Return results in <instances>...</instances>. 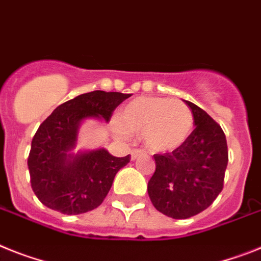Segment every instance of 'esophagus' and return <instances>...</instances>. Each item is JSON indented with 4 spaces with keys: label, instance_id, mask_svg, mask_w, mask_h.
<instances>
[{
    "label": "esophagus",
    "instance_id": "obj_1",
    "mask_svg": "<svg viewBox=\"0 0 261 261\" xmlns=\"http://www.w3.org/2000/svg\"><path fill=\"white\" fill-rule=\"evenodd\" d=\"M142 155H143V151L133 150L131 151V161H135V159H138V158L142 156Z\"/></svg>",
    "mask_w": 261,
    "mask_h": 261
}]
</instances>
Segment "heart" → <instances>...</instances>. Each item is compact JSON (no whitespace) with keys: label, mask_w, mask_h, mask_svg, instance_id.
Listing matches in <instances>:
<instances>
[{"label":"heart","mask_w":261,"mask_h":261,"mask_svg":"<svg viewBox=\"0 0 261 261\" xmlns=\"http://www.w3.org/2000/svg\"><path fill=\"white\" fill-rule=\"evenodd\" d=\"M194 114L181 100L161 97H139L124 105L113 122L114 134L126 138L142 135L152 152L178 150L194 131Z\"/></svg>","instance_id":"b5f03b06"}]
</instances>
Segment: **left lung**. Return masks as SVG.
<instances>
[{
	"label": "left lung",
	"instance_id": "1",
	"mask_svg": "<svg viewBox=\"0 0 261 261\" xmlns=\"http://www.w3.org/2000/svg\"><path fill=\"white\" fill-rule=\"evenodd\" d=\"M194 114L195 130L181 147L155 154L148 180L151 203L172 219H188L212 204L223 190L228 148L222 127L204 110L185 100Z\"/></svg>",
	"mask_w": 261,
	"mask_h": 261
}]
</instances>
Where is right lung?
<instances>
[{"instance_id": "right-lung-1", "label": "right lung", "mask_w": 261, "mask_h": 261, "mask_svg": "<svg viewBox=\"0 0 261 261\" xmlns=\"http://www.w3.org/2000/svg\"><path fill=\"white\" fill-rule=\"evenodd\" d=\"M131 94L91 91L60 105L38 127L32 141L28 167L32 188L46 207L66 215L97 208L114 178L130 162L106 148L74 151L86 119L109 122L113 111Z\"/></svg>"}]
</instances>
